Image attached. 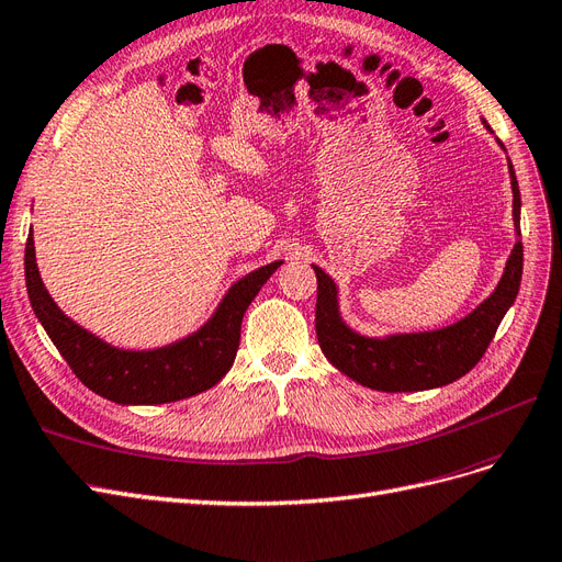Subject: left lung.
<instances>
[{
    "label": "left lung",
    "mask_w": 562,
    "mask_h": 562,
    "mask_svg": "<svg viewBox=\"0 0 562 562\" xmlns=\"http://www.w3.org/2000/svg\"><path fill=\"white\" fill-rule=\"evenodd\" d=\"M483 125L485 131H491L485 119ZM497 144L502 151H506L499 139ZM506 166H509L514 193V249L493 292L472 313L448 324V327L429 331H392L385 336L361 334L352 329L340 313V292L336 280L324 273L319 266H313L317 276V340L324 357L340 373L378 392H420L443 387L479 364L502 317L514 305L522 278V243L518 240L520 191L509 156H506Z\"/></svg>",
    "instance_id": "obj_1"
}]
</instances>
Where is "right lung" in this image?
I'll use <instances>...</instances> for the list:
<instances>
[{
    "label": "right lung",
    "mask_w": 562,
    "mask_h": 562,
    "mask_svg": "<svg viewBox=\"0 0 562 562\" xmlns=\"http://www.w3.org/2000/svg\"><path fill=\"white\" fill-rule=\"evenodd\" d=\"M282 263H266L235 280L201 327L149 350L116 348L60 311L40 276L32 231L25 245V284L34 315L88 390L121 406H156L201 394L231 371L245 311Z\"/></svg>",
    "instance_id": "add662e5"
}]
</instances>
